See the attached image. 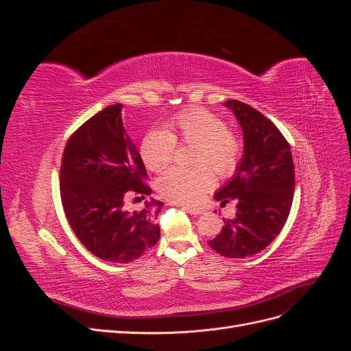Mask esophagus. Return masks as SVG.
Returning a JSON list of instances; mask_svg holds the SVG:
<instances>
[{"label":"esophagus","mask_w":351,"mask_h":351,"mask_svg":"<svg viewBox=\"0 0 351 351\" xmlns=\"http://www.w3.org/2000/svg\"><path fill=\"white\" fill-rule=\"evenodd\" d=\"M184 210H187L190 215H200L202 212H204V209L202 208H195V206H183Z\"/></svg>","instance_id":"obj_1"}]
</instances>
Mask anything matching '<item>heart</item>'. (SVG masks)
Segmentation results:
<instances>
[{
  "label": "heart",
  "mask_w": 351,
  "mask_h": 351,
  "mask_svg": "<svg viewBox=\"0 0 351 351\" xmlns=\"http://www.w3.org/2000/svg\"><path fill=\"white\" fill-rule=\"evenodd\" d=\"M177 143L195 145V168L173 167L158 178L162 197L177 204L192 205L215 184V174L228 178L237 171L243 155L240 136L227 129L226 121L205 108L178 112L167 123V130L147 132L139 146L145 165L159 171L173 161Z\"/></svg>",
  "instance_id": "1"
}]
</instances>
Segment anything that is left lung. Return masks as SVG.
Returning a JSON list of instances; mask_svg holds the SVG:
<instances>
[{
	"label": "left lung",
	"mask_w": 351,
	"mask_h": 351,
	"mask_svg": "<svg viewBox=\"0 0 351 351\" xmlns=\"http://www.w3.org/2000/svg\"><path fill=\"white\" fill-rule=\"evenodd\" d=\"M243 129L244 154L236 176L219 189L221 206L236 200V217L224 219L219 234L208 241L226 258L256 254L280 234L289 218L294 195V164L290 145L262 112L228 99Z\"/></svg>",
	"instance_id": "left-lung-1"
}]
</instances>
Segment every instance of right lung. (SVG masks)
Returning a JSON list of instances; mask_svg holds the SVG:
<instances>
[{"label": "right lung", "instance_id": "right-lung-1", "mask_svg": "<svg viewBox=\"0 0 351 351\" xmlns=\"http://www.w3.org/2000/svg\"><path fill=\"white\" fill-rule=\"evenodd\" d=\"M142 156L121 121V104L110 105L74 132L61 158L60 195L74 234L95 256L129 263L159 240L162 202L151 199L130 212L124 202L152 189Z\"/></svg>", "mask_w": 351, "mask_h": 351}]
</instances>
